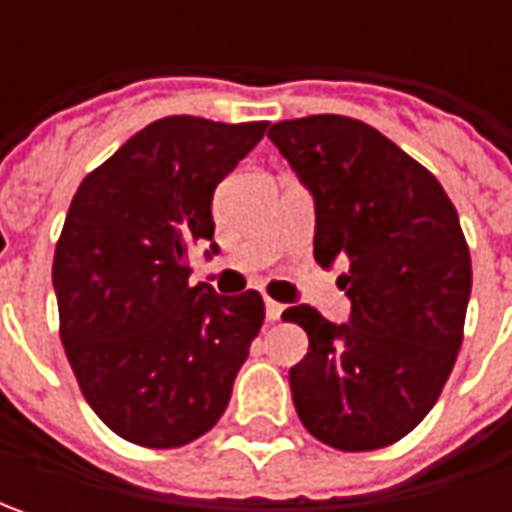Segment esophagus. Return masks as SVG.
Segmentation results:
<instances>
[{
	"label": "esophagus",
	"instance_id": "1",
	"mask_svg": "<svg viewBox=\"0 0 512 512\" xmlns=\"http://www.w3.org/2000/svg\"><path fill=\"white\" fill-rule=\"evenodd\" d=\"M285 313V307L279 305V302H273V299H267L265 302V316H267V322H276L279 316Z\"/></svg>",
	"mask_w": 512,
	"mask_h": 512
}]
</instances>
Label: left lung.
<instances>
[{
  "mask_svg": "<svg viewBox=\"0 0 512 512\" xmlns=\"http://www.w3.org/2000/svg\"><path fill=\"white\" fill-rule=\"evenodd\" d=\"M313 193V256L347 265L350 322L287 307L310 347L290 367L310 436L344 453L404 439L430 413L456 364L470 299V250L459 213L430 170L376 128L319 113L267 130Z\"/></svg>",
  "mask_w": 512,
  "mask_h": 512,
  "instance_id": "1",
  "label": "left lung"
}]
</instances>
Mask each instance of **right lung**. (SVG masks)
<instances>
[{
	"instance_id": "obj_1",
	"label": "right lung",
	"mask_w": 512,
	"mask_h": 512,
	"mask_svg": "<svg viewBox=\"0 0 512 512\" xmlns=\"http://www.w3.org/2000/svg\"><path fill=\"white\" fill-rule=\"evenodd\" d=\"M267 122L165 116L90 170L56 242L59 336L93 413L122 439L182 447L222 419L265 322L256 290L190 285L213 242V190Z\"/></svg>"
}]
</instances>
